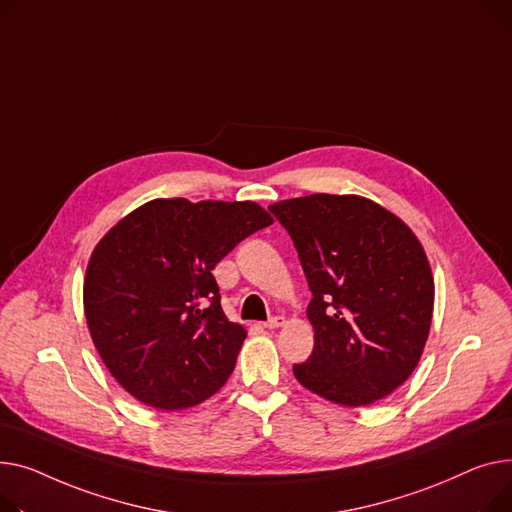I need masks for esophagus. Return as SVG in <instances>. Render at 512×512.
<instances>
[{
  "label": "esophagus",
  "mask_w": 512,
  "mask_h": 512,
  "mask_svg": "<svg viewBox=\"0 0 512 512\" xmlns=\"http://www.w3.org/2000/svg\"><path fill=\"white\" fill-rule=\"evenodd\" d=\"M283 322H285L283 316H273V318H268L262 326L264 328H279V326H283Z\"/></svg>",
  "instance_id": "esophagus-1"
}]
</instances>
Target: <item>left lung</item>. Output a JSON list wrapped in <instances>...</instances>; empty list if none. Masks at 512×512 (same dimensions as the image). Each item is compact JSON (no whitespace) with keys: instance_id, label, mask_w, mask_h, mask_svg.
<instances>
[{"instance_id":"obj_1","label":"left lung","mask_w":512,"mask_h":512,"mask_svg":"<svg viewBox=\"0 0 512 512\" xmlns=\"http://www.w3.org/2000/svg\"><path fill=\"white\" fill-rule=\"evenodd\" d=\"M287 229L312 299L314 351L299 384L345 405L399 388L428 341L434 281L413 231L362 196L312 194L268 206Z\"/></svg>"}]
</instances>
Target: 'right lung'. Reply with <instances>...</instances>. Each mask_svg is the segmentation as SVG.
<instances>
[{
  "mask_svg": "<svg viewBox=\"0 0 512 512\" xmlns=\"http://www.w3.org/2000/svg\"><path fill=\"white\" fill-rule=\"evenodd\" d=\"M270 223L256 202L159 198L97 244L84 314L107 370L132 397L175 411L227 382L246 330L227 320L213 268Z\"/></svg>",
  "mask_w": 512,
  "mask_h": 512,
  "instance_id": "1",
  "label": "right lung"
}]
</instances>
